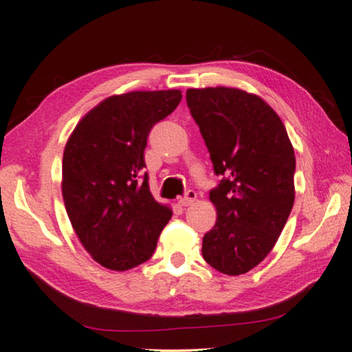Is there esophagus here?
Returning a JSON list of instances; mask_svg holds the SVG:
<instances>
[{"label":"esophagus","mask_w":352,"mask_h":352,"mask_svg":"<svg viewBox=\"0 0 352 352\" xmlns=\"http://www.w3.org/2000/svg\"><path fill=\"white\" fill-rule=\"evenodd\" d=\"M195 201H196V193L193 192V190H188V192L184 195V198H179L177 204H179L181 207H188V206H192Z\"/></svg>","instance_id":"obj_1"}]
</instances>
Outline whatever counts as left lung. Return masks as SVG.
<instances>
[{
    "instance_id": "8db88e82",
    "label": "left lung",
    "mask_w": 352,
    "mask_h": 352,
    "mask_svg": "<svg viewBox=\"0 0 352 352\" xmlns=\"http://www.w3.org/2000/svg\"><path fill=\"white\" fill-rule=\"evenodd\" d=\"M187 104L224 176L210 192L217 224L202 238V256L226 275L258 266L291 214L295 154L278 114L238 88L187 89Z\"/></svg>"
}]
</instances>
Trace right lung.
I'll list each match as a JSON object with an SVG mask.
<instances>
[{
  "instance_id": "add662e5",
  "label": "right lung",
  "mask_w": 352,
  "mask_h": 352,
  "mask_svg": "<svg viewBox=\"0 0 352 352\" xmlns=\"http://www.w3.org/2000/svg\"><path fill=\"white\" fill-rule=\"evenodd\" d=\"M181 98L179 89L111 96L83 116L66 142L61 193L67 217L92 260L109 270L150 260L171 218L140 175L150 129Z\"/></svg>"
}]
</instances>
